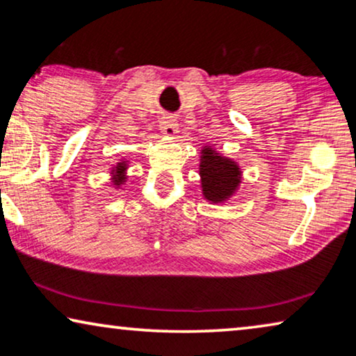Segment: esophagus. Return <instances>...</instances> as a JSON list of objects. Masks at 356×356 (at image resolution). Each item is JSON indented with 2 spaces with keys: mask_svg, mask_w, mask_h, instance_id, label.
Here are the masks:
<instances>
[{
  "mask_svg": "<svg viewBox=\"0 0 356 356\" xmlns=\"http://www.w3.org/2000/svg\"><path fill=\"white\" fill-rule=\"evenodd\" d=\"M160 129H162L163 134L175 136V134H177V131H178L177 120H175L172 115H165L162 121H160Z\"/></svg>",
  "mask_w": 356,
  "mask_h": 356,
  "instance_id": "obj_1",
  "label": "esophagus"
}]
</instances>
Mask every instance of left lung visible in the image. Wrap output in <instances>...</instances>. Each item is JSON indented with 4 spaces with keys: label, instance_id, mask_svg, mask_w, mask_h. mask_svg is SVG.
Masks as SVG:
<instances>
[{
    "label": "left lung",
    "instance_id": "obj_1",
    "mask_svg": "<svg viewBox=\"0 0 356 356\" xmlns=\"http://www.w3.org/2000/svg\"><path fill=\"white\" fill-rule=\"evenodd\" d=\"M201 160L204 196L212 202H220L230 196L240 183V168L232 160L213 154L212 149H204Z\"/></svg>",
    "mask_w": 356,
    "mask_h": 356
}]
</instances>
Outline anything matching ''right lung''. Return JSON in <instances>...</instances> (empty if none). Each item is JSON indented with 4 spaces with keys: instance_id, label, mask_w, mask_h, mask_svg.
<instances>
[{
    "instance_id": "1",
    "label": "right lung",
    "mask_w": 356,
    "mask_h": 356,
    "mask_svg": "<svg viewBox=\"0 0 356 356\" xmlns=\"http://www.w3.org/2000/svg\"><path fill=\"white\" fill-rule=\"evenodd\" d=\"M123 170H124V165H123V163H120L118 167H116V173H120V175H121V172H123ZM115 181H116V183H121V181H123V177H118V178L115 179Z\"/></svg>"
}]
</instances>
